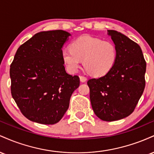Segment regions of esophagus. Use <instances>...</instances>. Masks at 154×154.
Segmentation results:
<instances>
[{"instance_id":"obj_1","label":"esophagus","mask_w":154,"mask_h":154,"mask_svg":"<svg viewBox=\"0 0 154 154\" xmlns=\"http://www.w3.org/2000/svg\"><path fill=\"white\" fill-rule=\"evenodd\" d=\"M79 79H80L81 82H85L86 80H87V78H86L85 76H82V75L79 76Z\"/></svg>"}]
</instances>
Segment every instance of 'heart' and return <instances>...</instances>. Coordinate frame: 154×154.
<instances>
[{
    "instance_id": "b5f03b06",
    "label": "heart",
    "mask_w": 154,
    "mask_h": 154,
    "mask_svg": "<svg viewBox=\"0 0 154 154\" xmlns=\"http://www.w3.org/2000/svg\"><path fill=\"white\" fill-rule=\"evenodd\" d=\"M61 56L70 72H77L83 60L86 71L98 77L106 75L114 68L118 52L116 45L110 40L84 35L74 40L70 48H64Z\"/></svg>"
}]
</instances>
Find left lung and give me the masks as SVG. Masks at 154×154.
Returning a JSON list of instances; mask_svg holds the SVG:
<instances>
[{
    "label": "left lung",
    "instance_id": "1",
    "mask_svg": "<svg viewBox=\"0 0 154 154\" xmlns=\"http://www.w3.org/2000/svg\"><path fill=\"white\" fill-rule=\"evenodd\" d=\"M117 48L115 66L106 75L88 81L90 99L95 115L113 122L135 110L146 86V62L140 47L115 30H108Z\"/></svg>",
    "mask_w": 154,
    "mask_h": 154
}]
</instances>
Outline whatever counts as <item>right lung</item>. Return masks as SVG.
<instances>
[{"label": "right lung", "mask_w": 154, "mask_h": 154, "mask_svg": "<svg viewBox=\"0 0 154 154\" xmlns=\"http://www.w3.org/2000/svg\"><path fill=\"white\" fill-rule=\"evenodd\" d=\"M70 34L40 32L21 45L10 66L11 93L30 121L54 125L64 115L79 78L66 72L61 48Z\"/></svg>", "instance_id": "obj_1"}]
</instances>
